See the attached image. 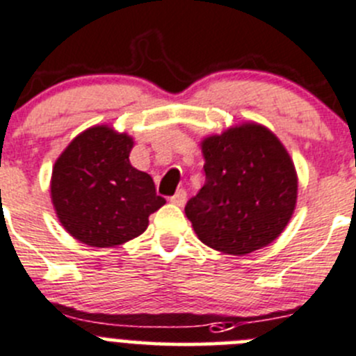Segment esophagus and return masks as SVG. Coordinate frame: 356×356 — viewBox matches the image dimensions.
I'll return each instance as SVG.
<instances>
[{
	"label": "esophagus",
	"instance_id": "esophagus-1",
	"mask_svg": "<svg viewBox=\"0 0 356 356\" xmlns=\"http://www.w3.org/2000/svg\"><path fill=\"white\" fill-rule=\"evenodd\" d=\"M186 196H188V195H186L184 189H179V191L175 193L174 196H172L170 202L174 203V205H177V207H184V203H186Z\"/></svg>",
	"mask_w": 356,
	"mask_h": 356
}]
</instances>
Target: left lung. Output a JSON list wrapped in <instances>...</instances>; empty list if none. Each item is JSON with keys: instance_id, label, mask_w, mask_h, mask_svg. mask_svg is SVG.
<instances>
[{"instance_id": "obj_1", "label": "left lung", "mask_w": 356, "mask_h": 356, "mask_svg": "<svg viewBox=\"0 0 356 356\" xmlns=\"http://www.w3.org/2000/svg\"><path fill=\"white\" fill-rule=\"evenodd\" d=\"M205 184L186 205L200 241L247 255L287 227L298 203L291 154L264 125L245 122L202 140Z\"/></svg>"}]
</instances>
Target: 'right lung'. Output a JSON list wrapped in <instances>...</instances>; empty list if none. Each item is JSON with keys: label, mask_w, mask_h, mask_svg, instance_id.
I'll return each mask as SVG.
<instances>
[{"label": "right lung", "mask_w": 356, "mask_h": 356, "mask_svg": "<svg viewBox=\"0 0 356 356\" xmlns=\"http://www.w3.org/2000/svg\"><path fill=\"white\" fill-rule=\"evenodd\" d=\"M134 139L109 125L74 137L51 170L50 196L58 222L81 243L115 247L146 231L165 205L149 174L132 167Z\"/></svg>", "instance_id": "right-lung-1"}]
</instances>
